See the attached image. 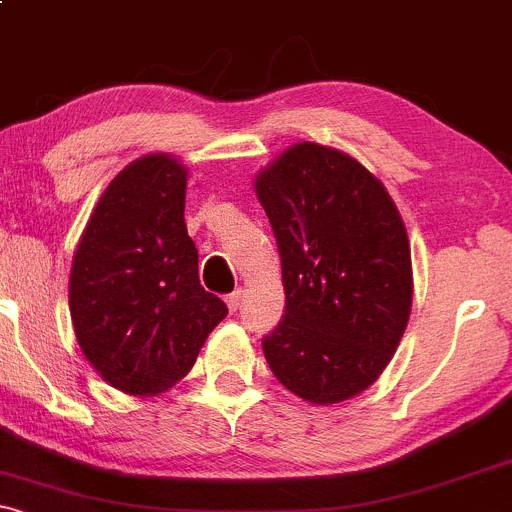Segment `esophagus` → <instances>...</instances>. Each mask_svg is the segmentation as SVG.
I'll return each instance as SVG.
<instances>
[{"label": "esophagus", "mask_w": 512, "mask_h": 512, "mask_svg": "<svg viewBox=\"0 0 512 512\" xmlns=\"http://www.w3.org/2000/svg\"><path fill=\"white\" fill-rule=\"evenodd\" d=\"M240 296H243L240 291H233V293H228V296H226V305H228V310H231V313H236V310H238Z\"/></svg>", "instance_id": "1"}]
</instances>
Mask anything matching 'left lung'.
<instances>
[{
	"mask_svg": "<svg viewBox=\"0 0 512 512\" xmlns=\"http://www.w3.org/2000/svg\"><path fill=\"white\" fill-rule=\"evenodd\" d=\"M255 192L281 255L284 320L262 339L286 390L313 404L378 380L409 322L411 250L383 182L344 151L293 144Z\"/></svg>",
	"mask_w": 512,
	"mask_h": 512,
	"instance_id": "obj_1",
	"label": "left lung"
}]
</instances>
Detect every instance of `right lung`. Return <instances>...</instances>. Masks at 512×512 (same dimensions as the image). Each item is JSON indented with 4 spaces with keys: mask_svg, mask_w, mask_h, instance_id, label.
<instances>
[{
    "mask_svg": "<svg viewBox=\"0 0 512 512\" xmlns=\"http://www.w3.org/2000/svg\"><path fill=\"white\" fill-rule=\"evenodd\" d=\"M185 187L178 158H137L105 187L74 252L76 339L103 380L127 395H158L185 378L228 315L199 284Z\"/></svg>",
    "mask_w": 512,
    "mask_h": 512,
    "instance_id": "add662e5",
    "label": "right lung"
}]
</instances>
